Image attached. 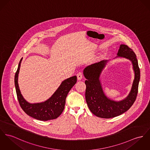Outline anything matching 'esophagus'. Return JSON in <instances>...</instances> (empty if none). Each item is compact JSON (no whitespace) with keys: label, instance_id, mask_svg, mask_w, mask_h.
<instances>
[{"label":"esophagus","instance_id":"34e87169","mask_svg":"<svg viewBox=\"0 0 150 150\" xmlns=\"http://www.w3.org/2000/svg\"><path fill=\"white\" fill-rule=\"evenodd\" d=\"M77 78H78V79L79 81H81V79H82V78H83V73L81 72H79L77 74Z\"/></svg>","mask_w":150,"mask_h":150}]
</instances>
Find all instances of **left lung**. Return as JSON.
<instances>
[{"instance_id":"1","label":"left lung","mask_w":150,"mask_h":150,"mask_svg":"<svg viewBox=\"0 0 150 150\" xmlns=\"http://www.w3.org/2000/svg\"><path fill=\"white\" fill-rule=\"evenodd\" d=\"M117 55L131 60L135 72V79L131 92L125 99L120 102L108 99L100 85L99 76L107 60L96 63L84 69V75L87 79L85 81L86 102L92 114L99 117L109 119L123 114L132 105L137 96L140 74L137 55L131 48L125 45H120Z\"/></svg>"}]
</instances>
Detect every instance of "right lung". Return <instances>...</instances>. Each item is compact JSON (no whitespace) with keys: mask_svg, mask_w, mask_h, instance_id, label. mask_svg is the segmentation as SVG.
Masks as SVG:
<instances>
[{"mask_svg":"<svg viewBox=\"0 0 150 150\" xmlns=\"http://www.w3.org/2000/svg\"><path fill=\"white\" fill-rule=\"evenodd\" d=\"M22 58L21 59L15 75V86L19 104L24 112L36 119L47 121L57 119L64 110L66 99L72 87L77 81L76 76L63 81L58 90L46 102L40 103L30 104L25 100L21 93L18 77Z\"/></svg>","mask_w":150,"mask_h":150,"instance_id":"1","label":"right lung"}]
</instances>
